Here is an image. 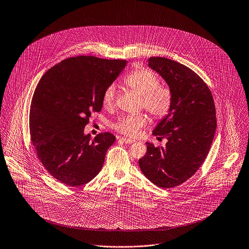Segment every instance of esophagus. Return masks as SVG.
Listing matches in <instances>:
<instances>
[{
  "label": "esophagus",
  "mask_w": 249,
  "mask_h": 249,
  "mask_svg": "<svg viewBox=\"0 0 249 249\" xmlns=\"http://www.w3.org/2000/svg\"><path fill=\"white\" fill-rule=\"evenodd\" d=\"M119 141L122 142H124V143H133V142H135V141H133V140L125 139V138H121V139H119Z\"/></svg>",
  "instance_id": "34e87169"
}]
</instances>
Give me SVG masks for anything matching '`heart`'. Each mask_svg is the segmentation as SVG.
Instances as JSON below:
<instances>
[{
	"label": "heart",
	"mask_w": 249,
	"mask_h": 249,
	"mask_svg": "<svg viewBox=\"0 0 249 249\" xmlns=\"http://www.w3.org/2000/svg\"><path fill=\"white\" fill-rule=\"evenodd\" d=\"M123 83L131 90L141 95V108H144L153 118L162 119L171 112L174 103L173 91L168 86L160 84L157 73L149 68H142L131 72L124 78ZM115 99V88L110 85L103 92V106L110 108L113 107ZM146 123V114L139 112L121 116L112 127L116 132L133 138L139 135Z\"/></svg>",
	"instance_id": "1"
}]
</instances>
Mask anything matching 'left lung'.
<instances>
[{"mask_svg":"<svg viewBox=\"0 0 249 249\" xmlns=\"http://www.w3.org/2000/svg\"><path fill=\"white\" fill-rule=\"evenodd\" d=\"M148 65L173 91L171 112L153 131L158 140L166 139L164 148L147 142L139 164L156 186H180L199 169L211 148L215 128V106L206 83L191 68L177 61L152 56Z\"/></svg>","mask_w":249,"mask_h":249,"instance_id":"8db88e82","label":"left lung"}]
</instances>
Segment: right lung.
I'll return each instance as SVG.
<instances>
[{
  "label": "right lung",
  "instance_id": "obj_1",
  "mask_svg": "<svg viewBox=\"0 0 249 249\" xmlns=\"http://www.w3.org/2000/svg\"><path fill=\"white\" fill-rule=\"evenodd\" d=\"M123 59L68 57L39 81L30 108V135L37 158L51 175L70 187L90 182L115 142L108 133L92 142L85 135L92 113L102 108L104 90L126 66Z\"/></svg>",
  "mask_w": 249,
  "mask_h": 249
}]
</instances>
